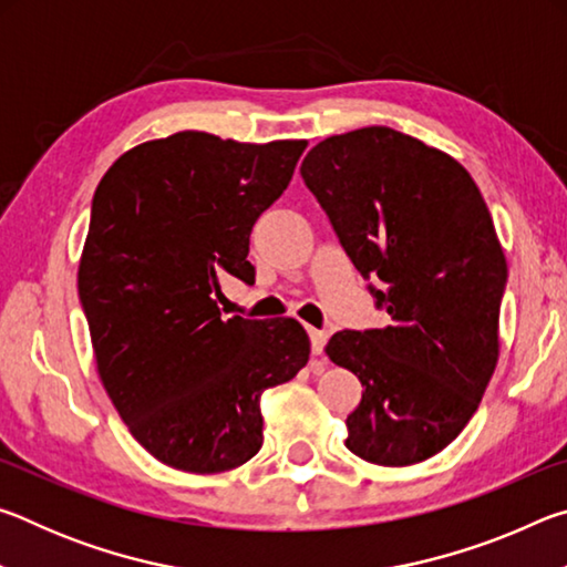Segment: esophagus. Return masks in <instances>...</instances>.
Returning a JSON list of instances; mask_svg holds the SVG:
<instances>
[{
    "mask_svg": "<svg viewBox=\"0 0 567 567\" xmlns=\"http://www.w3.org/2000/svg\"><path fill=\"white\" fill-rule=\"evenodd\" d=\"M307 334H310V342H312V354H322L324 342H328V332L310 328V330H307Z\"/></svg>",
    "mask_w": 567,
    "mask_h": 567,
    "instance_id": "esophagus-1",
    "label": "esophagus"
}]
</instances>
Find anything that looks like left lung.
<instances>
[{
    "label": "left lung",
    "instance_id": "obj_1",
    "mask_svg": "<svg viewBox=\"0 0 567 567\" xmlns=\"http://www.w3.org/2000/svg\"><path fill=\"white\" fill-rule=\"evenodd\" d=\"M300 172L388 312L324 348L364 388L344 445L385 467L433 457L475 415L501 352L507 265L485 199L460 162L390 127L322 140Z\"/></svg>",
    "mask_w": 567,
    "mask_h": 567
}]
</instances>
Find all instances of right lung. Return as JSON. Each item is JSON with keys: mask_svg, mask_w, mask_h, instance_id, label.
Instances as JSON below:
<instances>
[{"mask_svg": "<svg viewBox=\"0 0 567 567\" xmlns=\"http://www.w3.org/2000/svg\"><path fill=\"white\" fill-rule=\"evenodd\" d=\"M305 147L177 132L124 152L94 192L76 287L97 370L134 440L169 467L209 475L255 457L260 395L310 358L297 320H223L215 302L223 277L255 282L249 233Z\"/></svg>", "mask_w": 567, "mask_h": 567, "instance_id": "obj_1", "label": "right lung"}]
</instances>
